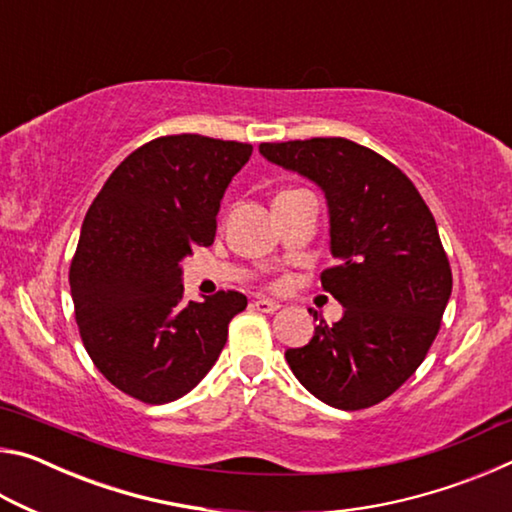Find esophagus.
<instances>
[{"label":"esophagus","instance_id":"obj_1","mask_svg":"<svg viewBox=\"0 0 512 512\" xmlns=\"http://www.w3.org/2000/svg\"><path fill=\"white\" fill-rule=\"evenodd\" d=\"M253 307H255L257 311H262V314H273V311L280 309V302L268 300V298H257V300L253 302Z\"/></svg>","mask_w":512,"mask_h":512}]
</instances>
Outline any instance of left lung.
<instances>
[{"label": "left lung", "mask_w": 512, "mask_h": 512, "mask_svg": "<svg viewBox=\"0 0 512 512\" xmlns=\"http://www.w3.org/2000/svg\"><path fill=\"white\" fill-rule=\"evenodd\" d=\"M259 151L323 187L336 264L323 291L345 307L284 352L318 400L343 411L384 402L427 357L452 296V266L436 219L406 173L345 137L264 142ZM316 316V314H314Z\"/></svg>", "instance_id": "8db88e82"}]
</instances>
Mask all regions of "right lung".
Here are the masks:
<instances>
[{
    "instance_id": "obj_1",
    "label": "right lung",
    "mask_w": 512,
    "mask_h": 512,
    "mask_svg": "<svg viewBox=\"0 0 512 512\" xmlns=\"http://www.w3.org/2000/svg\"><path fill=\"white\" fill-rule=\"evenodd\" d=\"M253 146L162 135L110 173L85 214L69 264L74 316L99 372L144 404L183 397L219 359L248 300L216 291L185 300L180 259L212 246L216 212Z\"/></svg>"
}]
</instances>
